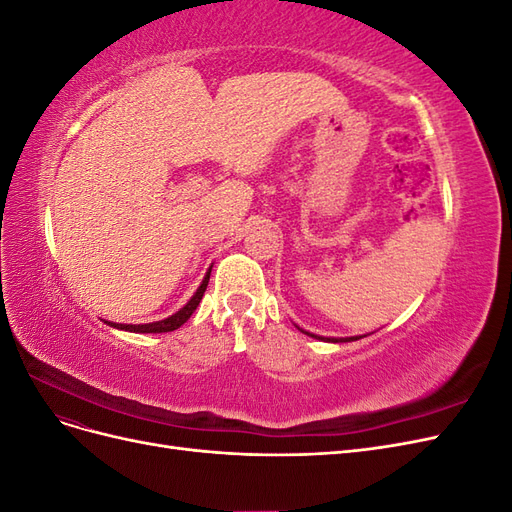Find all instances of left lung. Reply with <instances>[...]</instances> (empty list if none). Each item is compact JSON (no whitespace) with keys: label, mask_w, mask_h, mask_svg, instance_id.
I'll list each match as a JSON object with an SVG mask.
<instances>
[{"label":"left lung","mask_w":512,"mask_h":512,"mask_svg":"<svg viewBox=\"0 0 512 512\" xmlns=\"http://www.w3.org/2000/svg\"><path fill=\"white\" fill-rule=\"evenodd\" d=\"M294 327H297L301 333H305V335H309V337H314V339H322V342H331V344H344V342H356V339H361V337H365V335H352V337H324V335H314V333H309V331H305V329H301L299 324H294Z\"/></svg>","instance_id":"left-lung-1"}]
</instances>
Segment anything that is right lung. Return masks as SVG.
Here are the masks:
<instances>
[{"mask_svg": "<svg viewBox=\"0 0 512 512\" xmlns=\"http://www.w3.org/2000/svg\"><path fill=\"white\" fill-rule=\"evenodd\" d=\"M213 267V265H211ZM211 267L207 271V275L203 277V282H200L198 290L192 294V299L185 303L179 312H175L173 316H168L164 320H156V322H147V324H121V322H108L111 324L113 329H119V331H130V333H168V331H175L179 329L183 322H188L190 316L194 314V309L198 307V303L203 301V294L207 290V284H209V275H211Z\"/></svg>", "mask_w": 512, "mask_h": 512, "instance_id": "right-lung-1", "label": "right lung"}]
</instances>
